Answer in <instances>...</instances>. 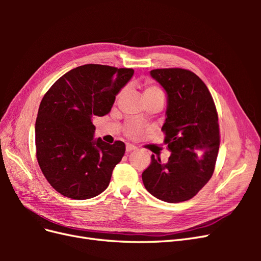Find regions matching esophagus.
Instances as JSON below:
<instances>
[{
  "instance_id": "obj_1",
  "label": "esophagus",
  "mask_w": 261,
  "mask_h": 261,
  "mask_svg": "<svg viewBox=\"0 0 261 261\" xmlns=\"http://www.w3.org/2000/svg\"><path fill=\"white\" fill-rule=\"evenodd\" d=\"M136 149V146H134L132 144H126V152H130L134 151Z\"/></svg>"
}]
</instances>
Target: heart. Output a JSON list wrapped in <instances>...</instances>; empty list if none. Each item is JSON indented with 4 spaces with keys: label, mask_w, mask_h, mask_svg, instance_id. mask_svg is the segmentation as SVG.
<instances>
[{
    "label": "heart",
    "mask_w": 261,
    "mask_h": 261,
    "mask_svg": "<svg viewBox=\"0 0 261 261\" xmlns=\"http://www.w3.org/2000/svg\"><path fill=\"white\" fill-rule=\"evenodd\" d=\"M148 94H163L161 89L159 87L155 86H148L145 89V96H148Z\"/></svg>",
    "instance_id": "obj_1"
}]
</instances>
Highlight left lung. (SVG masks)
<instances>
[{
    "label": "left lung",
    "instance_id": "left-lung-1",
    "mask_svg": "<svg viewBox=\"0 0 261 261\" xmlns=\"http://www.w3.org/2000/svg\"><path fill=\"white\" fill-rule=\"evenodd\" d=\"M150 75L168 96L162 132L171 155L162 163L152 154L141 177L155 198L186 201L208 183L215 171L220 146L217 109L207 86L191 70L160 68Z\"/></svg>",
    "mask_w": 261,
    "mask_h": 261
}]
</instances>
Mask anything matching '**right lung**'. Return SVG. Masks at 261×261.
Masks as SVG:
<instances>
[{
  "label": "right lung",
  "mask_w": 261,
  "mask_h": 261,
  "mask_svg": "<svg viewBox=\"0 0 261 261\" xmlns=\"http://www.w3.org/2000/svg\"><path fill=\"white\" fill-rule=\"evenodd\" d=\"M132 68L86 64L69 70L44 94L36 120L37 160L55 191L68 198L96 197L110 184L125 144L93 139L94 116L111 111Z\"/></svg>",
  "instance_id": "add662e5"
}]
</instances>
